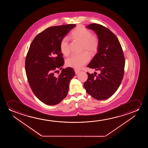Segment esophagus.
<instances>
[{
  "mask_svg": "<svg viewBox=\"0 0 148 148\" xmlns=\"http://www.w3.org/2000/svg\"><path fill=\"white\" fill-rule=\"evenodd\" d=\"M75 72L76 74H78L80 72V71L79 70H77L76 69H75Z\"/></svg>",
  "mask_w": 148,
  "mask_h": 148,
  "instance_id": "obj_1",
  "label": "esophagus"
}]
</instances>
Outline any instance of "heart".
I'll return each mask as SVG.
<instances>
[{
	"label": "heart",
	"instance_id": "obj_1",
	"mask_svg": "<svg viewBox=\"0 0 148 148\" xmlns=\"http://www.w3.org/2000/svg\"><path fill=\"white\" fill-rule=\"evenodd\" d=\"M70 36L82 42V49H86L91 53L98 50L99 45V39L97 35L91 34L90 31L81 26L77 27L71 33ZM60 49L61 53L65 56L70 54L69 42L67 37L63 38L60 42ZM90 56L87 51L80 54H74L67 59L66 65L75 69H80L89 61Z\"/></svg>",
	"mask_w": 148,
	"mask_h": 148
}]
</instances>
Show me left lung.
<instances>
[{"instance_id": "8db88e82", "label": "left lung", "mask_w": 148, "mask_h": 148, "mask_svg": "<svg viewBox=\"0 0 148 148\" xmlns=\"http://www.w3.org/2000/svg\"><path fill=\"white\" fill-rule=\"evenodd\" d=\"M86 27L95 31L99 41L98 53L87 67L100 73L97 75L96 72L87 73L88 79L84 87L94 99L104 100L115 92L122 80L125 67L123 52L117 37L109 29L95 23Z\"/></svg>"}]
</instances>
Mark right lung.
Returning a JSON list of instances; mask_svg holds the SVG:
<instances>
[{"instance_id":"right-lung-1","label":"right lung","mask_w":148,"mask_h":148,"mask_svg":"<svg viewBox=\"0 0 148 148\" xmlns=\"http://www.w3.org/2000/svg\"><path fill=\"white\" fill-rule=\"evenodd\" d=\"M75 24L50 27L40 33L31 43L25 61L27 77L33 92L48 105L60 103L66 97L70 81L75 76L71 67L58 69L64 64L60 49L62 39Z\"/></svg>"}]
</instances>
